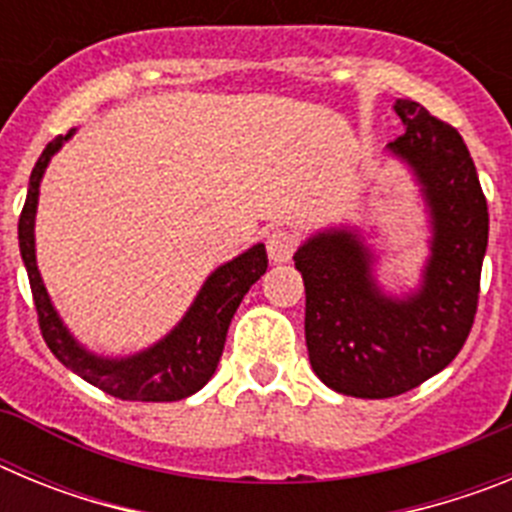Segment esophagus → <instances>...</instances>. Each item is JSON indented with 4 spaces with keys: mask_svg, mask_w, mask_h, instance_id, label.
<instances>
[{
    "mask_svg": "<svg viewBox=\"0 0 512 512\" xmlns=\"http://www.w3.org/2000/svg\"><path fill=\"white\" fill-rule=\"evenodd\" d=\"M297 248V235L287 228H274L266 235V251L274 264H287Z\"/></svg>",
    "mask_w": 512,
    "mask_h": 512,
    "instance_id": "obj_1",
    "label": "esophagus"
}]
</instances>
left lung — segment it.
I'll list each match as a JSON object with an SVG mask.
<instances>
[{
    "mask_svg": "<svg viewBox=\"0 0 512 512\" xmlns=\"http://www.w3.org/2000/svg\"><path fill=\"white\" fill-rule=\"evenodd\" d=\"M405 133L387 153L408 166L428 215V259L415 289L379 284V253L356 225H328L295 253L305 282L312 372L330 390L384 400L456 359L474 323L490 215L461 135L413 99H397Z\"/></svg>",
    "mask_w": 512,
    "mask_h": 512,
    "instance_id": "left-lung-1",
    "label": "left lung"
}]
</instances>
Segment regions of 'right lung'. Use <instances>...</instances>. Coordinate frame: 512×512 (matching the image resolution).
<instances>
[{"label":"right lung","instance_id":"add662e5","mask_svg":"<svg viewBox=\"0 0 512 512\" xmlns=\"http://www.w3.org/2000/svg\"><path fill=\"white\" fill-rule=\"evenodd\" d=\"M74 133L76 128H71L66 135H58L40 153L38 164L30 174L27 200L22 207L20 225H17L22 264L27 269L30 289H33L45 343L66 369L87 379L89 384L99 387L107 395L135 402L184 400V397L200 392L215 374L217 361L223 356L230 320L248 289L259 282L269 266L264 243H256L248 251L238 253L235 259L217 266L205 279L182 320L153 346L128 356L97 354L66 328L48 289H45L38 269V256H35V215H38L40 182H43L51 158L61 151L66 140L74 138Z\"/></svg>","mask_w":512,"mask_h":512}]
</instances>
